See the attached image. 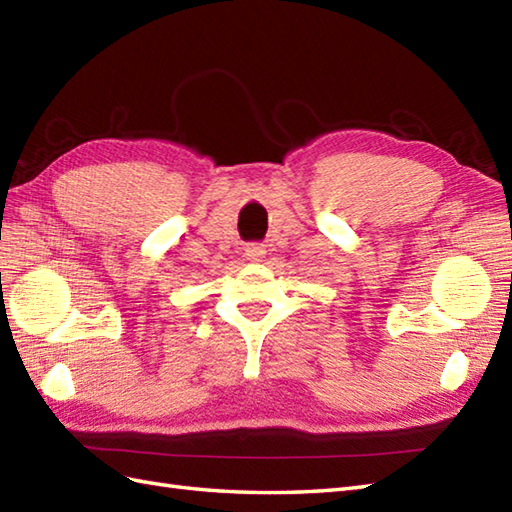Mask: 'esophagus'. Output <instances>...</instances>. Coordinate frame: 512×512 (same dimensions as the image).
<instances>
[{
  "label": "esophagus",
  "mask_w": 512,
  "mask_h": 512,
  "mask_svg": "<svg viewBox=\"0 0 512 512\" xmlns=\"http://www.w3.org/2000/svg\"><path fill=\"white\" fill-rule=\"evenodd\" d=\"M244 255H246V259H251V261H261V257L266 255V248L261 246V244H257V242H253V244H248L246 248H244Z\"/></svg>",
  "instance_id": "obj_1"
}]
</instances>
